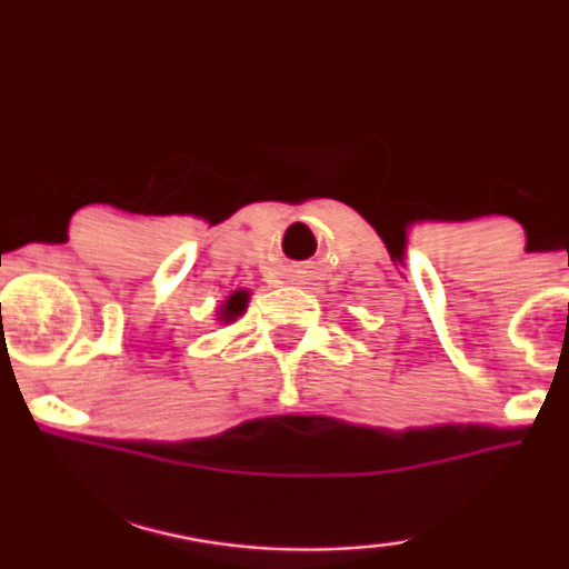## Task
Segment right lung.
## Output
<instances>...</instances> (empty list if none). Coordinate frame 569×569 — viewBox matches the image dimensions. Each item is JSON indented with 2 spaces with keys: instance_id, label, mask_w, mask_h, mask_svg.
I'll return each instance as SVG.
<instances>
[{
  "instance_id": "add662e5",
  "label": "right lung",
  "mask_w": 569,
  "mask_h": 569,
  "mask_svg": "<svg viewBox=\"0 0 569 569\" xmlns=\"http://www.w3.org/2000/svg\"><path fill=\"white\" fill-rule=\"evenodd\" d=\"M246 306H248V292L246 290L232 292L230 298L224 300V311H221V321H232L234 316H240L242 311H246Z\"/></svg>"
}]
</instances>
